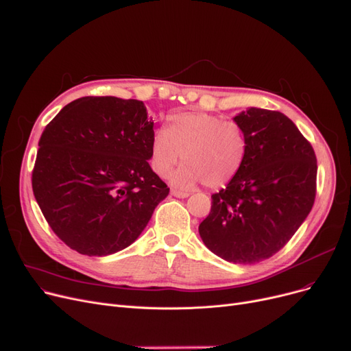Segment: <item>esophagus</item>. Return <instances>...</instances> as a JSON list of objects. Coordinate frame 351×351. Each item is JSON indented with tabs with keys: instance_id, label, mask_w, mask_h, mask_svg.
<instances>
[{
	"instance_id": "esophagus-1",
	"label": "esophagus",
	"mask_w": 351,
	"mask_h": 351,
	"mask_svg": "<svg viewBox=\"0 0 351 351\" xmlns=\"http://www.w3.org/2000/svg\"><path fill=\"white\" fill-rule=\"evenodd\" d=\"M171 194L174 195V197H178V199H186L189 197V193H184V191H178V190H171Z\"/></svg>"
}]
</instances>
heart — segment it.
Masks as SVG:
<instances>
[{"label": "heart", "instance_id": "heart-1", "mask_svg": "<svg viewBox=\"0 0 351 351\" xmlns=\"http://www.w3.org/2000/svg\"><path fill=\"white\" fill-rule=\"evenodd\" d=\"M247 156V139L234 121L203 110L177 112L167 118V130L151 138V167L165 177L174 165L184 161L173 174V184L191 189L203 183L208 189L228 186L239 174Z\"/></svg>", "mask_w": 351, "mask_h": 351}]
</instances>
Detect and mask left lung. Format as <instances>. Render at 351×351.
<instances>
[{"instance_id": "left-lung-1", "label": "left lung", "mask_w": 351, "mask_h": 351, "mask_svg": "<svg viewBox=\"0 0 351 351\" xmlns=\"http://www.w3.org/2000/svg\"><path fill=\"white\" fill-rule=\"evenodd\" d=\"M233 119L245 131L247 156L239 174L212 195L199 233L215 255L249 265L281 250L311 212L317 158L281 112L249 108Z\"/></svg>"}]
</instances>
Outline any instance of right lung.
<instances>
[{"label":"right lung","mask_w":351,"mask_h":351,"mask_svg":"<svg viewBox=\"0 0 351 351\" xmlns=\"http://www.w3.org/2000/svg\"><path fill=\"white\" fill-rule=\"evenodd\" d=\"M154 122L141 101L85 96L38 141L32 186L51 230L70 249L106 256L136 241L170 189L151 170Z\"/></svg>","instance_id":"obj_1"}]
</instances>
